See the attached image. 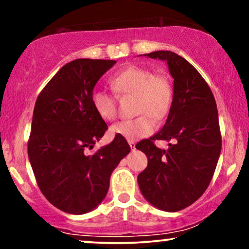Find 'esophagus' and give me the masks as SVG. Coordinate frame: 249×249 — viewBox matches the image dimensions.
<instances>
[{
    "label": "esophagus",
    "mask_w": 249,
    "mask_h": 249,
    "mask_svg": "<svg viewBox=\"0 0 249 249\" xmlns=\"http://www.w3.org/2000/svg\"><path fill=\"white\" fill-rule=\"evenodd\" d=\"M128 142H129V146H130V148H131V149H135V145H136V144H135V142L129 141Z\"/></svg>",
    "instance_id": "1"
}]
</instances>
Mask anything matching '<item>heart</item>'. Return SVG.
<instances>
[{
	"label": "heart",
	"mask_w": 249,
	"mask_h": 249,
	"mask_svg": "<svg viewBox=\"0 0 249 249\" xmlns=\"http://www.w3.org/2000/svg\"><path fill=\"white\" fill-rule=\"evenodd\" d=\"M111 87L120 95L136 96L135 113L139 117L122 120L111 127L113 135L127 141H138L148 137L155 130L156 122L169 113L172 104L173 90L168 78L154 73L147 68L130 66L111 80ZM91 105L104 120H113L117 117V101L113 95L101 89L91 93Z\"/></svg>",
	"instance_id": "heart-1"
}]
</instances>
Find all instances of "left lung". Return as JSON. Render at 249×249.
Returning a JSON list of instances; mask_svg holds the SVG:
<instances>
[{"mask_svg": "<svg viewBox=\"0 0 249 249\" xmlns=\"http://www.w3.org/2000/svg\"><path fill=\"white\" fill-rule=\"evenodd\" d=\"M165 61L173 78V97L165 124L136 148L148 164L138 185L148 203L165 212H178L196 202L209 187L222 147L215 98L200 73L178 54H144ZM154 140H171L166 151Z\"/></svg>", "mask_w": 249, "mask_h": 249, "instance_id": "left-lung-1", "label": "left lung"}]
</instances>
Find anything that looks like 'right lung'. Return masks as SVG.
Listing matches in <instances>:
<instances>
[{"mask_svg": "<svg viewBox=\"0 0 249 249\" xmlns=\"http://www.w3.org/2000/svg\"><path fill=\"white\" fill-rule=\"evenodd\" d=\"M113 60L77 59L57 71L37 97L28 156L45 198L70 214L90 212L107 196L113 170L130 146L115 135L94 154L107 124L95 112L91 93Z\"/></svg>", "mask_w": 249, "mask_h": 249, "instance_id": "add662e5", "label": "right lung"}]
</instances>
